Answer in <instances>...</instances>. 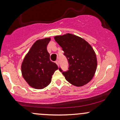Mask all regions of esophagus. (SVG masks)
Listing matches in <instances>:
<instances>
[{"label":"esophagus","instance_id":"obj_1","mask_svg":"<svg viewBox=\"0 0 120 120\" xmlns=\"http://www.w3.org/2000/svg\"><path fill=\"white\" fill-rule=\"evenodd\" d=\"M55 63H56V64L57 65V66H59V61H58V60H56V61H55Z\"/></svg>","mask_w":120,"mask_h":120}]
</instances>
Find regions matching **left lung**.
Instances as JSON below:
<instances>
[{"label":"left lung","instance_id":"8db88e82","mask_svg":"<svg viewBox=\"0 0 120 120\" xmlns=\"http://www.w3.org/2000/svg\"><path fill=\"white\" fill-rule=\"evenodd\" d=\"M54 38L68 61V71H64L59 68L66 80L77 87L89 83L97 67L96 54L91 45L81 37L69 33Z\"/></svg>","mask_w":120,"mask_h":120}]
</instances>
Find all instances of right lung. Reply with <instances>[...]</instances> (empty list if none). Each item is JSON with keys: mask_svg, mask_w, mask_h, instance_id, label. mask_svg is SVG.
Segmentation results:
<instances>
[{"mask_svg": "<svg viewBox=\"0 0 120 120\" xmlns=\"http://www.w3.org/2000/svg\"><path fill=\"white\" fill-rule=\"evenodd\" d=\"M50 40L47 38L36 41L22 63L23 77L34 89H42L47 86L51 82L52 75L58 69L57 65L50 60L47 50Z\"/></svg>", "mask_w": 120, "mask_h": 120, "instance_id": "1", "label": "right lung"}]
</instances>
